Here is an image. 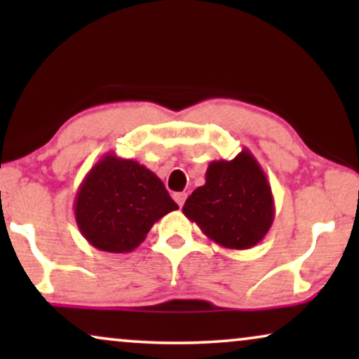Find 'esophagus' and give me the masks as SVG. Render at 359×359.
Instances as JSON below:
<instances>
[{
	"label": "esophagus",
	"instance_id": "obj_1",
	"mask_svg": "<svg viewBox=\"0 0 359 359\" xmlns=\"http://www.w3.org/2000/svg\"><path fill=\"white\" fill-rule=\"evenodd\" d=\"M173 198H175V201H176V204H178L180 208H181V205L184 204L186 198H188V194H186V193H176V194L173 196Z\"/></svg>",
	"mask_w": 359,
	"mask_h": 359
}]
</instances>
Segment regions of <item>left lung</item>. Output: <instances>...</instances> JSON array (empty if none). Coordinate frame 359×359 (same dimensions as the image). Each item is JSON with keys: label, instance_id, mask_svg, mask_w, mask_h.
<instances>
[{"label": "left lung", "instance_id": "left-lung-1", "mask_svg": "<svg viewBox=\"0 0 359 359\" xmlns=\"http://www.w3.org/2000/svg\"><path fill=\"white\" fill-rule=\"evenodd\" d=\"M274 199L266 175L243 149L233 160L210 161L205 183L186 199L183 214L220 247L248 250L271 229Z\"/></svg>", "mask_w": 359, "mask_h": 359}]
</instances>
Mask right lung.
<instances>
[{"label":"right lung","mask_w":359,"mask_h":359,"mask_svg":"<svg viewBox=\"0 0 359 359\" xmlns=\"http://www.w3.org/2000/svg\"><path fill=\"white\" fill-rule=\"evenodd\" d=\"M73 209L88 243L102 252L129 253L178 204L147 166L106 154L81 181Z\"/></svg>","instance_id":"right-lung-1"}]
</instances>
